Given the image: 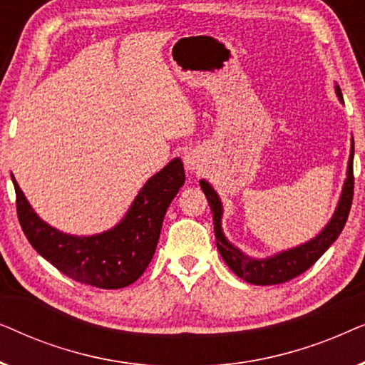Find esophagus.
I'll return each mask as SVG.
<instances>
[{
	"label": "esophagus",
	"mask_w": 365,
	"mask_h": 365,
	"mask_svg": "<svg viewBox=\"0 0 365 365\" xmlns=\"http://www.w3.org/2000/svg\"><path fill=\"white\" fill-rule=\"evenodd\" d=\"M184 166H186L187 171H196V169L201 168V159L194 151L187 153L186 156H184Z\"/></svg>",
	"instance_id": "1"
}]
</instances>
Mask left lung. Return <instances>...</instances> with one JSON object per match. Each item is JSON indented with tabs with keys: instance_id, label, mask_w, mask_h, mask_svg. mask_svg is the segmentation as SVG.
I'll use <instances>...</instances> for the list:
<instances>
[{
	"instance_id": "8db88e82",
	"label": "left lung",
	"mask_w": 365,
	"mask_h": 365,
	"mask_svg": "<svg viewBox=\"0 0 365 365\" xmlns=\"http://www.w3.org/2000/svg\"><path fill=\"white\" fill-rule=\"evenodd\" d=\"M339 101L344 103L341 88L334 86ZM352 163H354V138H351V153H349L346 179H344L341 196H339L337 206L334 209L331 219L324 226L319 234H316L309 241L299 244V246L284 249L272 256L266 257H252L239 249L237 246L229 241L222 229V216L224 207L222 201L216 192V189L207 182L206 179H201L202 192L206 194L209 206L212 211V222H214V234H216L217 251L227 264L229 269L236 274L237 277L244 279L249 284L256 286H272V284H282L294 279L299 274L307 271L329 247L339 237L346 226L349 211H351L352 194H354V176H352Z\"/></svg>"
}]
</instances>
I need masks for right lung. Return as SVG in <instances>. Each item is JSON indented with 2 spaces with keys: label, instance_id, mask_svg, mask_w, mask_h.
Instances as JSON below:
<instances>
[{
  "label": "right lung",
  "instance_id": "right-lung-1",
  "mask_svg": "<svg viewBox=\"0 0 365 365\" xmlns=\"http://www.w3.org/2000/svg\"><path fill=\"white\" fill-rule=\"evenodd\" d=\"M18 217L39 256L74 281L101 289L126 287L141 277L156 251L169 204L186 181L174 158L144 182L121 221L91 236H74L49 226L34 211L11 174Z\"/></svg>",
  "mask_w": 365,
  "mask_h": 365
}]
</instances>
